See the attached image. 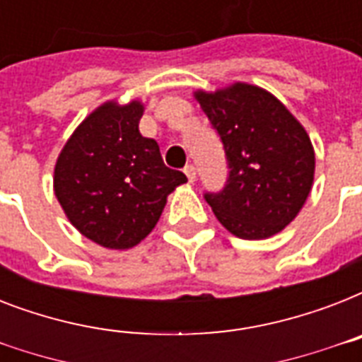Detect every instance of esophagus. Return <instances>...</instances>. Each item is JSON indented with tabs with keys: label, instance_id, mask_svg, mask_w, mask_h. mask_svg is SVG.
Instances as JSON below:
<instances>
[{
	"label": "esophagus",
	"instance_id": "esophagus-1",
	"mask_svg": "<svg viewBox=\"0 0 362 362\" xmlns=\"http://www.w3.org/2000/svg\"><path fill=\"white\" fill-rule=\"evenodd\" d=\"M184 173H186L187 180H189V182H195V176H197V170H195V167H193V165H186V167H184Z\"/></svg>",
	"mask_w": 362,
	"mask_h": 362
}]
</instances>
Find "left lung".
Listing matches in <instances>:
<instances>
[{
	"instance_id": "8db88e82",
	"label": "left lung",
	"mask_w": 362,
	"mask_h": 362,
	"mask_svg": "<svg viewBox=\"0 0 362 362\" xmlns=\"http://www.w3.org/2000/svg\"><path fill=\"white\" fill-rule=\"evenodd\" d=\"M195 99L218 131L229 176L206 203L227 231L261 240L289 226L314 184L315 153L308 133L286 105L263 88L235 82Z\"/></svg>"
}]
</instances>
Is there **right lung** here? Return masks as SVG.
<instances>
[{
  "instance_id": "right-lung-1",
  "label": "right lung",
  "mask_w": 362,
  "mask_h": 362,
  "mask_svg": "<svg viewBox=\"0 0 362 362\" xmlns=\"http://www.w3.org/2000/svg\"><path fill=\"white\" fill-rule=\"evenodd\" d=\"M141 101H107L65 142L54 167V193L69 221L95 244L127 250L146 238L167 195L186 184L169 169L158 142L139 131Z\"/></svg>"
}]
</instances>
